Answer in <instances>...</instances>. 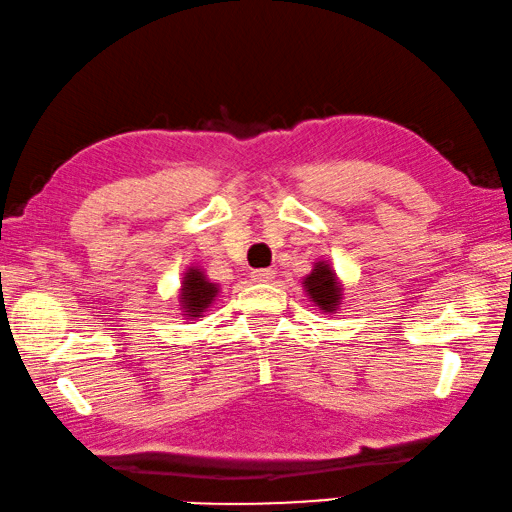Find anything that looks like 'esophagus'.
I'll return each mask as SVG.
<instances>
[{
  "label": "esophagus",
  "mask_w": 512,
  "mask_h": 512,
  "mask_svg": "<svg viewBox=\"0 0 512 512\" xmlns=\"http://www.w3.org/2000/svg\"><path fill=\"white\" fill-rule=\"evenodd\" d=\"M251 277H254V281H272L274 279V270H270V267H265V270H254L251 272Z\"/></svg>",
  "instance_id": "34e87169"
}]
</instances>
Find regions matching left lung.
Here are the masks:
<instances>
[{
	"label": "left lung",
	"instance_id": "left-lung-1",
	"mask_svg": "<svg viewBox=\"0 0 512 512\" xmlns=\"http://www.w3.org/2000/svg\"><path fill=\"white\" fill-rule=\"evenodd\" d=\"M304 290L322 313H336L338 304L343 300L341 283H338L334 267L327 261H318L313 265L311 274L304 277Z\"/></svg>",
	"mask_w": 512,
	"mask_h": 512
}]
</instances>
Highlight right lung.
I'll use <instances>...</instances> for the list:
<instances>
[{
  "mask_svg": "<svg viewBox=\"0 0 512 512\" xmlns=\"http://www.w3.org/2000/svg\"><path fill=\"white\" fill-rule=\"evenodd\" d=\"M219 293L217 283L208 281L206 274H203L199 267L192 265L187 267L183 283H180V309H183L185 318H203V313L210 309V304L215 302Z\"/></svg>",
  "mask_w": 512,
  "mask_h": 512,
  "instance_id": "obj_1",
  "label": "right lung"
}]
</instances>
